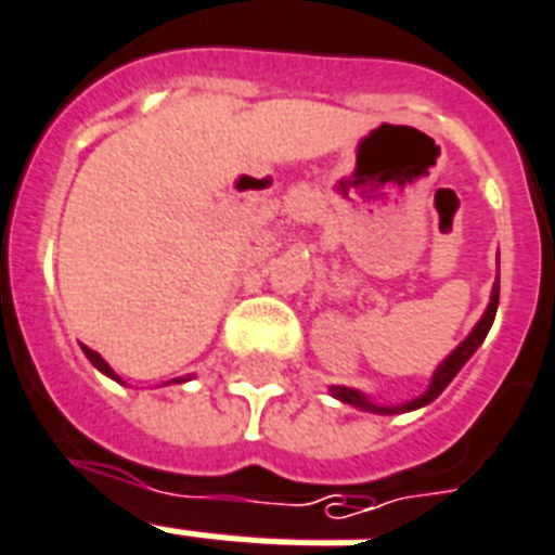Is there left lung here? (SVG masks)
<instances>
[{
    "instance_id": "obj_1",
    "label": "left lung",
    "mask_w": 555,
    "mask_h": 555,
    "mask_svg": "<svg viewBox=\"0 0 555 555\" xmlns=\"http://www.w3.org/2000/svg\"><path fill=\"white\" fill-rule=\"evenodd\" d=\"M498 296H501V273H498V279H494L492 299H489V306H486L483 317L477 320V325L472 328V332H468V337H465L463 344L456 346L454 352L448 354L446 361L439 363L437 372H434V378H430L428 390L422 392L418 399L404 401V404H375V401L366 399L361 390H352V387H332V396L337 401H344V404H352V408L366 410V413H380V416H392V413H408V410H418V408H425V404H430V401L437 399L439 392L446 390L448 384L454 380L456 372L463 370L465 361H468V358H472V354L480 349V344L486 340V334H489V328H492V323H494V314H498Z\"/></svg>"
}]
</instances>
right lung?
Returning <instances> with one entry per match:
<instances>
[{"label": "right lung", "instance_id": "obj_1", "mask_svg": "<svg viewBox=\"0 0 555 555\" xmlns=\"http://www.w3.org/2000/svg\"><path fill=\"white\" fill-rule=\"evenodd\" d=\"M83 354H87V358H90V363H92V366H95V370H99V372H104V375H107V378H113V380H121V378H118V375H116V372L109 370V363L104 361V358H101L99 352H92V349H87V346H83ZM175 380H177V384H180V380H185V378H175Z\"/></svg>", "mask_w": 555, "mask_h": 555}]
</instances>
